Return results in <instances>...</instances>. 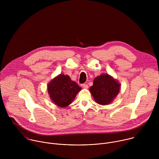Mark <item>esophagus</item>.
Returning <instances> with one entry per match:
<instances>
[{
  "label": "esophagus",
  "mask_w": 159,
  "mask_h": 159,
  "mask_svg": "<svg viewBox=\"0 0 159 159\" xmlns=\"http://www.w3.org/2000/svg\"><path fill=\"white\" fill-rule=\"evenodd\" d=\"M82 87L84 88V89H87V88H88V85H87V84H82Z\"/></svg>",
  "instance_id": "34e87169"
}]
</instances>
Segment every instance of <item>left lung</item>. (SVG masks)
Wrapping results in <instances>:
<instances>
[{
  "mask_svg": "<svg viewBox=\"0 0 159 159\" xmlns=\"http://www.w3.org/2000/svg\"><path fill=\"white\" fill-rule=\"evenodd\" d=\"M120 83L108 74H102L94 79L89 90L94 101L100 105H107L114 100L120 89Z\"/></svg>",
  "mask_w": 159,
  "mask_h": 159,
  "instance_id": "obj_1",
  "label": "left lung"
}]
</instances>
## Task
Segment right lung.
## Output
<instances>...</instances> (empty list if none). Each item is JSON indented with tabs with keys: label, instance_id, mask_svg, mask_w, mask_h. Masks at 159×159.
I'll return each mask as SVG.
<instances>
[{
	"label": "right lung",
	"instance_id": "add662e5",
	"mask_svg": "<svg viewBox=\"0 0 159 159\" xmlns=\"http://www.w3.org/2000/svg\"><path fill=\"white\" fill-rule=\"evenodd\" d=\"M47 90L52 101L60 107H65L72 102L81 87L69 75L60 74L48 84Z\"/></svg>",
	"mask_w": 159,
	"mask_h": 159
}]
</instances>
